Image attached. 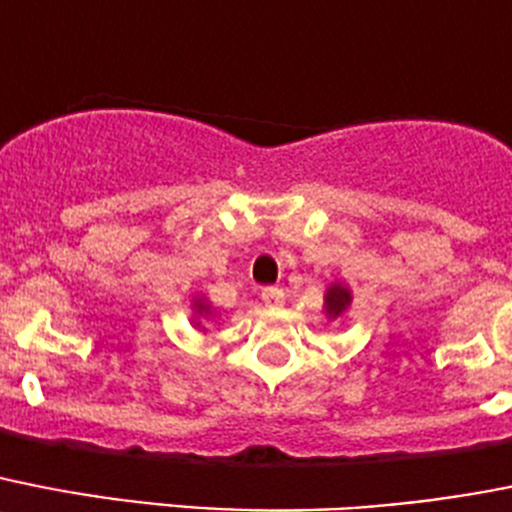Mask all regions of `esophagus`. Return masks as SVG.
<instances>
[{
    "label": "esophagus",
    "mask_w": 512,
    "mask_h": 512,
    "mask_svg": "<svg viewBox=\"0 0 512 512\" xmlns=\"http://www.w3.org/2000/svg\"><path fill=\"white\" fill-rule=\"evenodd\" d=\"M261 300H264L266 308H282V305H285V290H279V287H266V290H261Z\"/></svg>",
    "instance_id": "1"
}]
</instances>
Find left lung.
Wrapping results in <instances>:
<instances>
[{
	"instance_id": "obj_1",
	"label": "left lung",
	"mask_w": 512,
	"mask_h": 512,
	"mask_svg": "<svg viewBox=\"0 0 512 512\" xmlns=\"http://www.w3.org/2000/svg\"><path fill=\"white\" fill-rule=\"evenodd\" d=\"M352 305V292H349L347 285L342 282H334V285L326 290V298H323V310L329 318H342L344 313Z\"/></svg>"
}]
</instances>
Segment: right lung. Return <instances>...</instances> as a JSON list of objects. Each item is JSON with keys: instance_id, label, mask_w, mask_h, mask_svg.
Returning a JSON list of instances; mask_svg holds the SVG:
<instances>
[{"instance_id": "add662e5", "label": "right lung", "mask_w": 512, "mask_h": 512, "mask_svg": "<svg viewBox=\"0 0 512 512\" xmlns=\"http://www.w3.org/2000/svg\"><path fill=\"white\" fill-rule=\"evenodd\" d=\"M209 313H212V308H209L207 300L196 298L194 300V316H209Z\"/></svg>"}]
</instances>
